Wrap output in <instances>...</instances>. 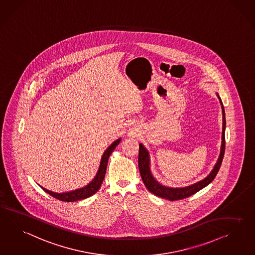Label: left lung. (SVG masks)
Returning a JSON list of instances; mask_svg holds the SVG:
<instances>
[{
    "label": "left lung",
    "mask_w": 255,
    "mask_h": 255,
    "mask_svg": "<svg viewBox=\"0 0 255 255\" xmlns=\"http://www.w3.org/2000/svg\"><path fill=\"white\" fill-rule=\"evenodd\" d=\"M217 97L219 98L221 106H222V113H223V131H222V145H221L220 155L219 158L217 159L216 164L214 165L213 171L210 172V174L205 177L204 179L201 180L200 182H197L193 184L191 186H186V187H167L165 186H162L159 184L158 181L153 177L151 171H150V161H149V154L146 150L144 145L142 144H139V155H138V167H139V172L141 174L142 180L145 184V187L148 189L149 192L158 196L159 198L166 199V200H179L188 198L189 196L194 195L195 193L200 191L203 187L208 186L213 180L215 178L217 172L220 169L224 154H225V148H226V140H225V130H226V115H225V110L224 106L222 103L220 97L218 94H216Z\"/></svg>",
    "instance_id": "left-lung-1"
}]
</instances>
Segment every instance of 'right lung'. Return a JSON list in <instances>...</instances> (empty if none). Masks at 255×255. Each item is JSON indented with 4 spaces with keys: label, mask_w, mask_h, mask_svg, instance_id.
Returning <instances> with one entry per match:
<instances>
[{
    "label": "right lung",
    "mask_w": 255,
    "mask_h": 255,
    "mask_svg": "<svg viewBox=\"0 0 255 255\" xmlns=\"http://www.w3.org/2000/svg\"><path fill=\"white\" fill-rule=\"evenodd\" d=\"M121 140L122 139L119 138L116 141H114L107 148V150L104 152L97 175L87 186L82 187V188H79V189H76L73 191H70V192L65 193L52 192L50 190L45 189L42 186H41V188L45 192L48 193L50 196L54 197L57 200H61V201H67V202H72V201H76V200H83V199H86V198H89L91 196H93L95 193H97L99 190L100 186L102 185V182H103L104 177H105V174H106V171H107V165H108V161H109L110 154L115 149V147L120 144Z\"/></svg>",
    "instance_id": "right-lung-1"
}]
</instances>
